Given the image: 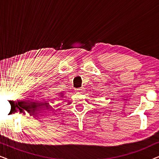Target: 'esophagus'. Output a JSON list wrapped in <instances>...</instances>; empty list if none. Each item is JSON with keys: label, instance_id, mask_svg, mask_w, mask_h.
Listing matches in <instances>:
<instances>
[{"label": "esophagus", "instance_id": "obj_1", "mask_svg": "<svg viewBox=\"0 0 159 159\" xmlns=\"http://www.w3.org/2000/svg\"><path fill=\"white\" fill-rule=\"evenodd\" d=\"M84 90V88H80L76 89V91H77V92H80V93H82V92H83Z\"/></svg>", "mask_w": 159, "mask_h": 159}]
</instances>
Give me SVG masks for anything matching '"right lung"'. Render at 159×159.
<instances>
[{"label": "right lung", "instance_id": "right-lung-1", "mask_svg": "<svg viewBox=\"0 0 159 159\" xmlns=\"http://www.w3.org/2000/svg\"><path fill=\"white\" fill-rule=\"evenodd\" d=\"M62 96H63V95H62Z\"/></svg>", "mask_w": 159, "mask_h": 159}]
</instances>
